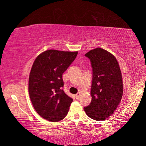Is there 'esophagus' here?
<instances>
[{
  "label": "esophagus",
  "instance_id": "34e87169",
  "mask_svg": "<svg viewBox=\"0 0 146 146\" xmlns=\"http://www.w3.org/2000/svg\"><path fill=\"white\" fill-rule=\"evenodd\" d=\"M80 93H78L77 94H76V95H75V97H76V99H78V98H79V97H80Z\"/></svg>",
  "mask_w": 146,
  "mask_h": 146
}]
</instances>
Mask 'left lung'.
Instances as JSON below:
<instances>
[{"label": "left lung", "instance_id": "8db88e82", "mask_svg": "<svg viewBox=\"0 0 146 146\" xmlns=\"http://www.w3.org/2000/svg\"><path fill=\"white\" fill-rule=\"evenodd\" d=\"M93 70L90 104L84 108L89 117L104 120L114 113L122 99V74L115 56L100 48L85 54Z\"/></svg>", "mask_w": 146, "mask_h": 146}]
</instances>
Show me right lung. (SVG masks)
<instances>
[{
  "label": "right lung",
  "mask_w": 146,
  "mask_h": 146,
  "mask_svg": "<svg viewBox=\"0 0 146 146\" xmlns=\"http://www.w3.org/2000/svg\"><path fill=\"white\" fill-rule=\"evenodd\" d=\"M77 54L49 49L35 60L29 76V94L35 110L44 119L55 122L67 115L73 99L62 90V74Z\"/></svg>",
  "instance_id": "obj_1"
}]
</instances>
